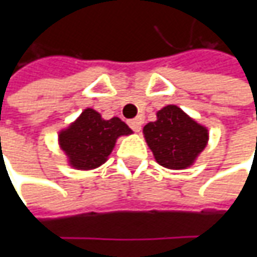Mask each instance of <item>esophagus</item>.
Instances as JSON below:
<instances>
[{"mask_svg": "<svg viewBox=\"0 0 257 257\" xmlns=\"http://www.w3.org/2000/svg\"><path fill=\"white\" fill-rule=\"evenodd\" d=\"M142 124H143V120H142V118H133V120L128 121V125L133 128L136 133H139V132L142 130Z\"/></svg>", "mask_w": 257, "mask_h": 257, "instance_id": "34e87169", "label": "esophagus"}]
</instances>
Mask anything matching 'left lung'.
<instances>
[{
    "label": "left lung",
    "instance_id": "obj_1",
    "mask_svg": "<svg viewBox=\"0 0 257 257\" xmlns=\"http://www.w3.org/2000/svg\"><path fill=\"white\" fill-rule=\"evenodd\" d=\"M143 134L156 162L172 170L193 166L209 142L207 127L174 104L159 110L157 120L146 124Z\"/></svg>",
    "mask_w": 257,
    "mask_h": 257
}]
</instances>
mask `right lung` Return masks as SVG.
Wrapping results in <instances>:
<instances>
[{
	"instance_id": "add662e5",
	"label": "right lung",
	"mask_w": 257,
	"mask_h": 257,
	"mask_svg": "<svg viewBox=\"0 0 257 257\" xmlns=\"http://www.w3.org/2000/svg\"><path fill=\"white\" fill-rule=\"evenodd\" d=\"M132 133L118 117L104 120L98 111L85 108L75 121L58 133V144L73 169L93 170L107 162L118 137Z\"/></svg>"
}]
</instances>
